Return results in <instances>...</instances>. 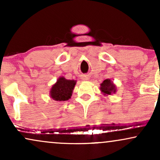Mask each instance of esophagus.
Wrapping results in <instances>:
<instances>
[{"mask_svg":"<svg viewBox=\"0 0 160 160\" xmlns=\"http://www.w3.org/2000/svg\"><path fill=\"white\" fill-rule=\"evenodd\" d=\"M82 79L84 80V81H86V80H88V76H83V77H82Z\"/></svg>","mask_w":160,"mask_h":160,"instance_id":"esophagus-1","label":"esophagus"}]
</instances>
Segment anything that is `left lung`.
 <instances>
[{
  "instance_id": "8db88e82",
  "label": "left lung",
  "mask_w": 160,
  "mask_h": 160,
  "mask_svg": "<svg viewBox=\"0 0 160 160\" xmlns=\"http://www.w3.org/2000/svg\"><path fill=\"white\" fill-rule=\"evenodd\" d=\"M100 85H101L100 90H101L102 93H104V95H111V94L115 93L116 91V88L115 84L109 78L104 80Z\"/></svg>"
}]
</instances>
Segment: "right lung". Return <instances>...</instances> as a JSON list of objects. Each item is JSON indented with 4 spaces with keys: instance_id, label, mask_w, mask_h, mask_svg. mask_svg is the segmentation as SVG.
Wrapping results in <instances>:
<instances>
[{
    "instance_id": "right-lung-1",
    "label": "right lung",
    "mask_w": 160,
    "mask_h": 160,
    "mask_svg": "<svg viewBox=\"0 0 160 160\" xmlns=\"http://www.w3.org/2000/svg\"><path fill=\"white\" fill-rule=\"evenodd\" d=\"M76 84V81L68 80L64 77H60L51 88L50 97L55 101H67L71 98L72 90Z\"/></svg>"
}]
</instances>
